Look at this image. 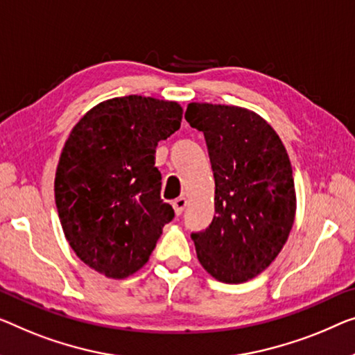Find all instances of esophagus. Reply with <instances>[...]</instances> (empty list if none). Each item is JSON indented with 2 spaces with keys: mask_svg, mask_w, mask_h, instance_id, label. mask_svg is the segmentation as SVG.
I'll return each instance as SVG.
<instances>
[{
  "mask_svg": "<svg viewBox=\"0 0 355 355\" xmlns=\"http://www.w3.org/2000/svg\"><path fill=\"white\" fill-rule=\"evenodd\" d=\"M172 207L173 211H175V215H182L184 207H187V198H178L172 202Z\"/></svg>",
  "mask_w": 355,
  "mask_h": 355,
  "instance_id": "34e87169",
  "label": "esophagus"
}]
</instances>
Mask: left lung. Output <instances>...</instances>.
Returning <instances> with one entry per match:
<instances>
[{
	"label": "left lung",
	"instance_id": "obj_1",
	"mask_svg": "<svg viewBox=\"0 0 355 355\" xmlns=\"http://www.w3.org/2000/svg\"><path fill=\"white\" fill-rule=\"evenodd\" d=\"M184 119L205 137L215 177V216L191 236L198 260L225 284L261 274L292 231L296 193L290 157L255 111L193 102Z\"/></svg>",
	"mask_w": 355,
	"mask_h": 355
}]
</instances>
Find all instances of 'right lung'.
<instances>
[{
	"label": "right lung",
	"mask_w": 355,
	"mask_h": 355,
	"mask_svg": "<svg viewBox=\"0 0 355 355\" xmlns=\"http://www.w3.org/2000/svg\"><path fill=\"white\" fill-rule=\"evenodd\" d=\"M178 102L144 95L108 98L73 127L57 164L60 225L79 260L125 279L150 260L172 205L161 199L157 141L180 129Z\"/></svg>",
	"instance_id": "right-lung-1"
}]
</instances>
